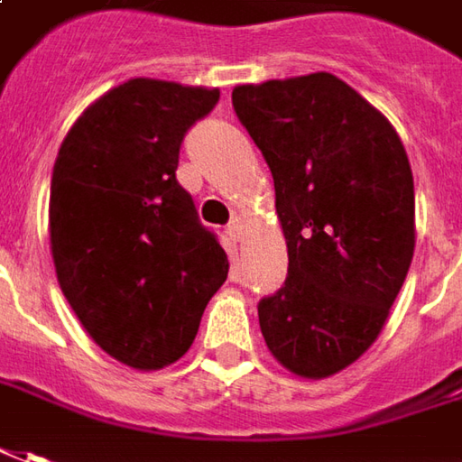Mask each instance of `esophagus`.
I'll list each match as a JSON object with an SVG mask.
<instances>
[{
	"label": "esophagus",
	"mask_w": 462,
	"mask_h": 462,
	"mask_svg": "<svg viewBox=\"0 0 462 462\" xmlns=\"http://www.w3.org/2000/svg\"><path fill=\"white\" fill-rule=\"evenodd\" d=\"M227 235H230L232 240H243V235H245V222L240 217H235L227 225Z\"/></svg>",
	"instance_id": "34e87169"
}]
</instances>
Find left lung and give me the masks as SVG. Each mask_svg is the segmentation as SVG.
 <instances>
[{
	"mask_svg": "<svg viewBox=\"0 0 462 462\" xmlns=\"http://www.w3.org/2000/svg\"><path fill=\"white\" fill-rule=\"evenodd\" d=\"M232 106L271 166L288 245L283 288L257 303L263 338L293 374H337L382 334L412 263L407 152L331 73L237 86Z\"/></svg>",
	"mask_w": 462,
	"mask_h": 462,
	"instance_id": "left-lung-1",
	"label": "left lung"
}]
</instances>
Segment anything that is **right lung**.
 Instances as JSON below:
<instances>
[{
    "mask_svg": "<svg viewBox=\"0 0 462 462\" xmlns=\"http://www.w3.org/2000/svg\"><path fill=\"white\" fill-rule=\"evenodd\" d=\"M217 88L131 78L68 131L52 169L50 250L88 337L139 372L184 356L230 263L177 181L179 146Z\"/></svg>",
    "mask_w": 462,
    "mask_h": 462,
    "instance_id": "add662e5",
    "label": "right lung"
}]
</instances>
